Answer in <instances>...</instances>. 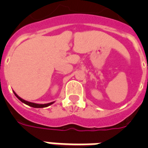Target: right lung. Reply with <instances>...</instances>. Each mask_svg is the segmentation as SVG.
Here are the masks:
<instances>
[{
    "instance_id": "1",
    "label": "right lung",
    "mask_w": 148,
    "mask_h": 148,
    "mask_svg": "<svg viewBox=\"0 0 148 148\" xmlns=\"http://www.w3.org/2000/svg\"><path fill=\"white\" fill-rule=\"evenodd\" d=\"M14 94L15 95V96L17 97V98L19 99L20 101H21V102H23L24 103H25V104H27V105L30 106V107H32V108H47V107H48V106L51 105L52 103H54V101L53 102H51V103H33V102H29V101H25V100H24V99H22L21 97H20L18 95L16 94V93L14 91Z\"/></svg>"
}]
</instances>
